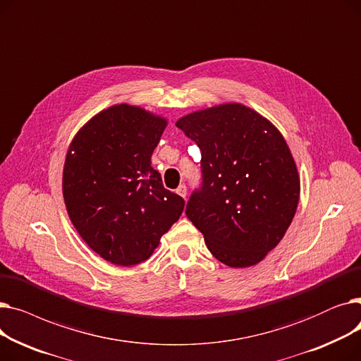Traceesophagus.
Here are the masks:
<instances>
[{
	"mask_svg": "<svg viewBox=\"0 0 361 361\" xmlns=\"http://www.w3.org/2000/svg\"><path fill=\"white\" fill-rule=\"evenodd\" d=\"M177 195H180L181 197H184L185 199V196H187V187H185V184H181V185H178V188H177Z\"/></svg>",
	"mask_w": 361,
	"mask_h": 361,
	"instance_id": "34e87169",
	"label": "esophagus"
}]
</instances>
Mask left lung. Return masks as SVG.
I'll use <instances>...</instances> for the list:
<instances>
[{
	"mask_svg": "<svg viewBox=\"0 0 361 361\" xmlns=\"http://www.w3.org/2000/svg\"><path fill=\"white\" fill-rule=\"evenodd\" d=\"M176 126L202 152V185L187 202V218L219 262L253 267L276 247L297 211L300 178L286 139L241 104L187 114Z\"/></svg>",
	"mask_w": 361,
	"mask_h": 361,
	"instance_id": "8db88e82",
	"label": "left lung"
}]
</instances>
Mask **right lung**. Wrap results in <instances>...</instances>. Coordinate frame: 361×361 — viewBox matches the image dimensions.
<instances>
[{
    "label": "right lung",
    "instance_id": "obj_1",
    "mask_svg": "<svg viewBox=\"0 0 361 361\" xmlns=\"http://www.w3.org/2000/svg\"><path fill=\"white\" fill-rule=\"evenodd\" d=\"M166 120L120 104L89 120L68 146L63 196L74 228L102 259L131 267L150 257L184 199L152 168Z\"/></svg>",
    "mask_w": 361,
    "mask_h": 361
}]
</instances>
